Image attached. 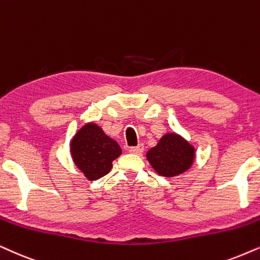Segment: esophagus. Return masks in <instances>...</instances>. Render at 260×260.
I'll return each mask as SVG.
<instances>
[{
    "label": "esophagus",
    "instance_id": "obj_1",
    "mask_svg": "<svg viewBox=\"0 0 260 260\" xmlns=\"http://www.w3.org/2000/svg\"><path fill=\"white\" fill-rule=\"evenodd\" d=\"M144 151V146L143 145H138V146H133L129 147V152L134 153V154H141Z\"/></svg>",
    "mask_w": 260,
    "mask_h": 260
}]
</instances>
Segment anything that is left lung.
<instances>
[{"instance_id": "left-lung-1", "label": "left lung", "mask_w": 260, "mask_h": 260, "mask_svg": "<svg viewBox=\"0 0 260 260\" xmlns=\"http://www.w3.org/2000/svg\"><path fill=\"white\" fill-rule=\"evenodd\" d=\"M146 157L159 175L172 177L190 168L194 160V147L177 134L168 133L147 151Z\"/></svg>"}]
</instances>
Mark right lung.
I'll use <instances>...</instances> for the list:
<instances>
[{"label":"right lung","mask_w":260,"mask_h":260,"mask_svg":"<svg viewBox=\"0 0 260 260\" xmlns=\"http://www.w3.org/2000/svg\"><path fill=\"white\" fill-rule=\"evenodd\" d=\"M121 147L96 123H87L79 129L71 143L74 163L90 181L110 172L113 160L120 156Z\"/></svg>","instance_id":"right-lung-1"}]
</instances>
